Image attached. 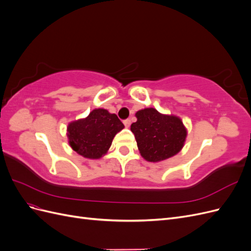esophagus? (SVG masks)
<instances>
[{"instance_id": "esophagus-1", "label": "esophagus", "mask_w": 251, "mask_h": 251, "mask_svg": "<svg viewBox=\"0 0 251 251\" xmlns=\"http://www.w3.org/2000/svg\"><path fill=\"white\" fill-rule=\"evenodd\" d=\"M124 124H125V126H126V127H128L131 126V119H126L125 121H124Z\"/></svg>"}]
</instances>
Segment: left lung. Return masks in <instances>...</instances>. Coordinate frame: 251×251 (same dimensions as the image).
<instances>
[{
	"label": "left lung",
	"mask_w": 251,
	"mask_h": 251,
	"mask_svg": "<svg viewBox=\"0 0 251 251\" xmlns=\"http://www.w3.org/2000/svg\"><path fill=\"white\" fill-rule=\"evenodd\" d=\"M137 121L131 126L141 156L150 162L169 159L182 150L187 135L182 120L164 115L154 108L136 113Z\"/></svg>",
	"instance_id": "8db88e82"
}]
</instances>
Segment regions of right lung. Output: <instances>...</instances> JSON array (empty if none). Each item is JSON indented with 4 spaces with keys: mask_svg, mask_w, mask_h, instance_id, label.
Listing matches in <instances>:
<instances>
[{
    "mask_svg": "<svg viewBox=\"0 0 251 251\" xmlns=\"http://www.w3.org/2000/svg\"><path fill=\"white\" fill-rule=\"evenodd\" d=\"M125 127L116 114L95 109L88 117L72 121L67 136L73 151L89 159L102 157L110 149L113 138Z\"/></svg>",
    "mask_w": 251,
    "mask_h": 251,
    "instance_id": "1",
    "label": "right lung"
}]
</instances>
